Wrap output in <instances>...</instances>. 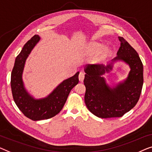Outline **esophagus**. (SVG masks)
<instances>
[{"instance_id": "1", "label": "esophagus", "mask_w": 152, "mask_h": 152, "mask_svg": "<svg viewBox=\"0 0 152 152\" xmlns=\"http://www.w3.org/2000/svg\"><path fill=\"white\" fill-rule=\"evenodd\" d=\"M84 78H85V73L83 72H80V74H79V76H78L79 80H80V82H83V80H84Z\"/></svg>"}]
</instances>
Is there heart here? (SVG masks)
<instances>
[{
    "instance_id": "b5f03b06",
    "label": "heart",
    "mask_w": 152,
    "mask_h": 152,
    "mask_svg": "<svg viewBox=\"0 0 152 152\" xmlns=\"http://www.w3.org/2000/svg\"><path fill=\"white\" fill-rule=\"evenodd\" d=\"M91 48H92L94 50L96 51V52H100V51L103 50L104 45L99 43V42H94V43L91 45ZM111 53H112V50H111L110 49H107V50H104L103 55L104 56H108L109 54H110Z\"/></svg>"
}]
</instances>
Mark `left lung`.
I'll return each mask as SVG.
<instances>
[{
	"mask_svg": "<svg viewBox=\"0 0 152 152\" xmlns=\"http://www.w3.org/2000/svg\"><path fill=\"white\" fill-rule=\"evenodd\" d=\"M118 39L121 47L112 62L107 65H87L85 67V102L89 112L99 118L123 116L134 107L142 91L143 65L139 56L123 37ZM116 61L125 62L130 71L127 79L111 87L102 75L111 71Z\"/></svg>",
	"mask_w": 152,
	"mask_h": 152,
	"instance_id": "8db88e82",
	"label": "left lung"
}]
</instances>
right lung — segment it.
<instances>
[{"mask_svg":"<svg viewBox=\"0 0 152 152\" xmlns=\"http://www.w3.org/2000/svg\"><path fill=\"white\" fill-rule=\"evenodd\" d=\"M40 40V36L35 35L25 43L16 58L11 74V88L15 103L25 116L35 121L51 118L58 114L69 92L79 81L78 72L60 83L48 96L40 99L34 98L27 91L23 80V72L27 57Z\"/></svg>","mask_w":152,"mask_h":152,"instance_id":"obj_1","label":"right lung"}]
</instances>
